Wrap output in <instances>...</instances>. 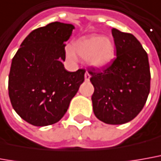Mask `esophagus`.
Masks as SVG:
<instances>
[{
    "mask_svg": "<svg viewBox=\"0 0 161 161\" xmlns=\"http://www.w3.org/2000/svg\"><path fill=\"white\" fill-rule=\"evenodd\" d=\"M90 78H91V75H90L88 72L86 71V72H85V81H89Z\"/></svg>",
    "mask_w": 161,
    "mask_h": 161,
    "instance_id": "34e87169",
    "label": "esophagus"
}]
</instances>
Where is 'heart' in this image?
<instances>
[{
	"instance_id": "1",
	"label": "heart",
	"mask_w": 161,
	"mask_h": 161,
	"mask_svg": "<svg viewBox=\"0 0 161 161\" xmlns=\"http://www.w3.org/2000/svg\"><path fill=\"white\" fill-rule=\"evenodd\" d=\"M74 51L71 47H67L66 55L69 59H75L76 53L86 58L87 62L94 68H104L108 65L114 56V45L108 37L92 35L83 37L76 40Z\"/></svg>"
}]
</instances>
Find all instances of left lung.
Returning a JSON list of instances; mask_svg holds the SVG:
<instances>
[{
	"label": "left lung",
	"mask_w": 161,
	"mask_h": 161,
	"mask_svg": "<svg viewBox=\"0 0 161 161\" xmlns=\"http://www.w3.org/2000/svg\"><path fill=\"white\" fill-rule=\"evenodd\" d=\"M116 57L101 69L91 68L92 108L101 122L118 125L140 113L150 92L148 55L134 35L112 29Z\"/></svg>",
	"instance_id": "obj_1"
}]
</instances>
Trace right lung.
I'll return each mask as SVG.
<instances>
[{
	"mask_svg": "<svg viewBox=\"0 0 161 161\" xmlns=\"http://www.w3.org/2000/svg\"><path fill=\"white\" fill-rule=\"evenodd\" d=\"M75 27L53 22L33 30L12 59L8 96L14 110L34 126L59 122L85 81V69L69 72L65 61V42Z\"/></svg>",
	"mask_w": 161,
	"mask_h": 161,
	"instance_id": "obj_1",
	"label": "right lung"
}]
</instances>
